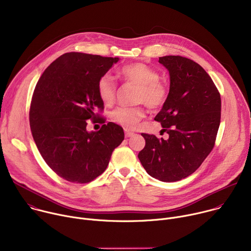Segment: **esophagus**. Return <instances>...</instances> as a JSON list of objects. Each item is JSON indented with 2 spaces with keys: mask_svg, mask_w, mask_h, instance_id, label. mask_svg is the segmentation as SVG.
I'll use <instances>...</instances> for the list:
<instances>
[{
  "mask_svg": "<svg viewBox=\"0 0 251 251\" xmlns=\"http://www.w3.org/2000/svg\"><path fill=\"white\" fill-rule=\"evenodd\" d=\"M124 132H125V137H126V138L132 137V136L134 135V132H133V131H131V130H128V129H125V130H124Z\"/></svg>",
  "mask_w": 251,
  "mask_h": 251,
  "instance_id": "1",
  "label": "esophagus"
}]
</instances>
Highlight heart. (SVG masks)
Masks as SVG:
<instances>
[{
  "mask_svg": "<svg viewBox=\"0 0 251 251\" xmlns=\"http://www.w3.org/2000/svg\"><path fill=\"white\" fill-rule=\"evenodd\" d=\"M117 75L124 83L137 86L134 100L139 104L132 107H118L111 112L110 118L123 128L133 130L145 114L142 103H145L151 109H159L167 102L170 89L160 80L158 71L143 62L124 65L119 69ZM97 93L106 106L114 103L117 85L110 75L105 74L98 79Z\"/></svg>",
  "mask_w": 251,
  "mask_h": 251,
  "instance_id": "obj_1",
  "label": "heart"
}]
</instances>
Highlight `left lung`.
Segmentation results:
<instances>
[{"instance_id":"8db88e82","label":"left lung","mask_w":251,"mask_h":251,"mask_svg":"<svg viewBox=\"0 0 251 251\" xmlns=\"http://www.w3.org/2000/svg\"><path fill=\"white\" fill-rule=\"evenodd\" d=\"M170 74V93L155 120L169 138L142 133L146 144L138 158L162 182H176L196 172L213 149L220 123L221 94L206 71L180 56L159 58Z\"/></svg>"}]
</instances>
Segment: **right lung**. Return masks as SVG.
<instances>
[{
    "label": "right lung",
    "instance_id": "1",
    "mask_svg": "<svg viewBox=\"0 0 251 251\" xmlns=\"http://www.w3.org/2000/svg\"><path fill=\"white\" fill-rule=\"evenodd\" d=\"M118 60L64 53L45 70L33 90L29 125L35 145L48 166L70 183L87 184L100 176L124 140L121 126L105 123L97 93L98 79ZM88 120L102 124L100 130L88 132Z\"/></svg>",
    "mask_w": 251,
    "mask_h": 251
}]
</instances>
